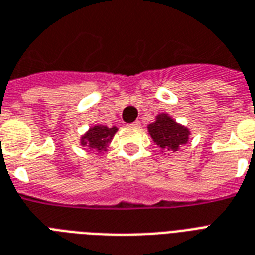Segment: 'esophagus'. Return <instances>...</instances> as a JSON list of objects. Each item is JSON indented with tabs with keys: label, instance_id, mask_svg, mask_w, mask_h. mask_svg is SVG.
Instances as JSON below:
<instances>
[{
	"label": "esophagus",
	"instance_id": "esophagus-1",
	"mask_svg": "<svg viewBox=\"0 0 255 255\" xmlns=\"http://www.w3.org/2000/svg\"><path fill=\"white\" fill-rule=\"evenodd\" d=\"M132 127H140V122L139 120H136V122H133V123H131Z\"/></svg>",
	"mask_w": 255,
	"mask_h": 255
}]
</instances>
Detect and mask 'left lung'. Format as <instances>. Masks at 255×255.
I'll return each instance as SVG.
<instances>
[{
    "label": "left lung",
    "mask_w": 255,
    "mask_h": 255,
    "mask_svg": "<svg viewBox=\"0 0 255 255\" xmlns=\"http://www.w3.org/2000/svg\"><path fill=\"white\" fill-rule=\"evenodd\" d=\"M149 135L160 148L168 151H177L178 147L188 143L189 131L185 127L170 119L167 114H161L156 118L155 123L148 126Z\"/></svg>",
    "instance_id": "8db88e82"
}]
</instances>
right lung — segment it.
Masks as SVG:
<instances>
[{
  "mask_svg": "<svg viewBox=\"0 0 255 255\" xmlns=\"http://www.w3.org/2000/svg\"><path fill=\"white\" fill-rule=\"evenodd\" d=\"M118 128L112 127L108 128L106 126H95L90 128V131L82 137V145H88L90 148H96L98 151L106 149L107 144L112 139V136L115 135Z\"/></svg>",
  "mask_w": 255,
  "mask_h": 255,
  "instance_id": "right-lung-1",
  "label": "right lung"
}]
</instances>
